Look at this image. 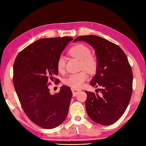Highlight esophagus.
Instances as JSON below:
<instances>
[{
	"label": "esophagus",
	"mask_w": 146,
	"mask_h": 146,
	"mask_svg": "<svg viewBox=\"0 0 146 146\" xmlns=\"http://www.w3.org/2000/svg\"><path fill=\"white\" fill-rule=\"evenodd\" d=\"M71 90H72V92L74 96H76L77 95V94L78 93V92L80 91V90L76 89V88H71Z\"/></svg>",
	"instance_id": "esophagus-1"
}]
</instances>
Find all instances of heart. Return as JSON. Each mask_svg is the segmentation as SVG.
<instances>
[{
  "instance_id": "1",
  "label": "heart",
  "mask_w": 146,
  "mask_h": 146,
  "mask_svg": "<svg viewBox=\"0 0 146 146\" xmlns=\"http://www.w3.org/2000/svg\"><path fill=\"white\" fill-rule=\"evenodd\" d=\"M69 54L76 59L80 61V68L89 73L96 71L98 66V61L96 57L91 54L90 48L83 44L73 46L70 48ZM65 61L64 56L61 55L57 61V69L59 72H63L64 69ZM88 79V76L85 72L71 74L66 78L64 83L66 85L74 88L82 87Z\"/></svg>"
}]
</instances>
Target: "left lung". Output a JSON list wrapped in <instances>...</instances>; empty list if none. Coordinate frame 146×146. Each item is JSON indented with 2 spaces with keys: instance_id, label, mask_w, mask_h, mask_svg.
<instances>
[{
  "instance_id": "1",
  "label": "left lung",
  "mask_w": 146,
  "mask_h": 146,
  "mask_svg": "<svg viewBox=\"0 0 146 146\" xmlns=\"http://www.w3.org/2000/svg\"><path fill=\"white\" fill-rule=\"evenodd\" d=\"M81 41L94 48L98 61L96 74L90 85L102 88L98 89L100 94L85 91L86 113L91 119L100 125L113 124L124 113L131 99V66L122 48L107 39L86 35L77 37L73 42Z\"/></svg>"
}]
</instances>
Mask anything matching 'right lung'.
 <instances>
[{"label": "right lung", "instance_id": "obj_1", "mask_svg": "<svg viewBox=\"0 0 146 146\" xmlns=\"http://www.w3.org/2000/svg\"><path fill=\"white\" fill-rule=\"evenodd\" d=\"M72 40L68 36L38 39L19 53L13 65V84L22 107L31 121L44 129H54L68 116L70 88L62 86L58 93L51 94L48 83L58 74L57 61Z\"/></svg>", "mask_w": 146, "mask_h": 146}]
</instances>
